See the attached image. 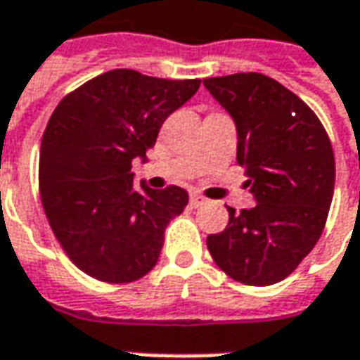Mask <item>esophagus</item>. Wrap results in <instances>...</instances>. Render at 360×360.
I'll return each mask as SVG.
<instances>
[{
    "label": "esophagus",
    "mask_w": 360,
    "mask_h": 360,
    "mask_svg": "<svg viewBox=\"0 0 360 360\" xmlns=\"http://www.w3.org/2000/svg\"><path fill=\"white\" fill-rule=\"evenodd\" d=\"M206 202H208V200H206L204 196L191 195V204H193V206H196V208H198V206H202V204H206Z\"/></svg>",
    "instance_id": "34e87169"
}]
</instances>
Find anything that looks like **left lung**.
Segmentation results:
<instances>
[{"mask_svg": "<svg viewBox=\"0 0 360 360\" xmlns=\"http://www.w3.org/2000/svg\"><path fill=\"white\" fill-rule=\"evenodd\" d=\"M237 129V162L257 204L208 235L214 262L245 285L285 279L322 235L335 183L332 142L301 98L260 73L204 79Z\"/></svg>", "mask_w": 360, "mask_h": 360, "instance_id": "obj_1", "label": "left lung"}]
</instances>
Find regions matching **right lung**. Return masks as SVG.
<instances>
[{"instance_id":"add662e5","label":"right lung","mask_w":360,"mask_h":360,"mask_svg":"<svg viewBox=\"0 0 360 360\" xmlns=\"http://www.w3.org/2000/svg\"><path fill=\"white\" fill-rule=\"evenodd\" d=\"M200 79L167 81L113 69L67 94L40 146V195L51 231L73 264L108 283L146 276L164 231L188 204L185 188L133 185L160 127L188 102Z\"/></svg>"}]
</instances>
